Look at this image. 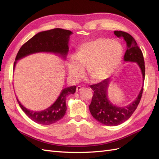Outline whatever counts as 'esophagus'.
Returning a JSON list of instances; mask_svg holds the SVG:
<instances>
[{"label": "esophagus", "instance_id": "34e87169", "mask_svg": "<svg viewBox=\"0 0 159 159\" xmlns=\"http://www.w3.org/2000/svg\"><path fill=\"white\" fill-rule=\"evenodd\" d=\"M83 89V87H81L80 86H77L76 87V92H80V90Z\"/></svg>", "mask_w": 159, "mask_h": 159}]
</instances>
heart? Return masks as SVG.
<instances>
[{"mask_svg":"<svg viewBox=\"0 0 159 159\" xmlns=\"http://www.w3.org/2000/svg\"><path fill=\"white\" fill-rule=\"evenodd\" d=\"M123 48L116 40L99 38L83 43L77 55L71 57L68 74L73 80L84 76L87 69L89 76L94 82L103 81L112 75L119 67Z\"/></svg>","mask_w":159,"mask_h":159,"instance_id":"b5f03b06","label":"heart"}]
</instances>
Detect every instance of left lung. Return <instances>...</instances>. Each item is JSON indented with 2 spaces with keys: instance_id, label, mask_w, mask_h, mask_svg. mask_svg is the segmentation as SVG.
Wrapping results in <instances>:
<instances>
[{
  "instance_id": "obj_1",
  "label": "left lung",
  "mask_w": 159,
  "mask_h": 159,
  "mask_svg": "<svg viewBox=\"0 0 159 159\" xmlns=\"http://www.w3.org/2000/svg\"><path fill=\"white\" fill-rule=\"evenodd\" d=\"M114 34L119 38L121 37L126 42V51L124 57V61L126 62L137 63L141 70L143 81L145 79L143 56L136 41L126 32L115 31ZM111 79L109 78L102 82L90 86L94 92L89 107L91 114L97 121L106 126H115L129 119L136 110L142 96L143 87L135 100L126 106L120 107L113 104L108 97V88Z\"/></svg>"
}]
</instances>
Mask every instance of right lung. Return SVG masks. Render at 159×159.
Returning <instances> with one entry per match:
<instances>
[{
  "instance_id": "right-lung-1",
  "label": "right lung",
  "mask_w": 159,
  "mask_h": 159,
  "mask_svg": "<svg viewBox=\"0 0 159 159\" xmlns=\"http://www.w3.org/2000/svg\"><path fill=\"white\" fill-rule=\"evenodd\" d=\"M72 33L69 30L62 29H54L37 33L19 50L13 64V70H15L18 61L35 53H52L66 60L69 51L70 38ZM76 89L75 85L63 89L51 106L39 111L26 109L20 102L18 98H16L20 107L30 119L39 124L50 125L57 122L64 116L67 110L66 103L67 97L70 94L75 93Z\"/></svg>"
}]
</instances>
